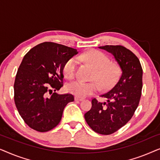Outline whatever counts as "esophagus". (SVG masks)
Returning a JSON list of instances; mask_svg holds the SVG:
<instances>
[{
	"label": "esophagus",
	"mask_w": 160,
	"mask_h": 160,
	"mask_svg": "<svg viewBox=\"0 0 160 160\" xmlns=\"http://www.w3.org/2000/svg\"><path fill=\"white\" fill-rule=\"evenodd\" d=\"M83 100H84V98H82L77 97V96H76V97H75V100H76V101H82Z\"/></svg>",
	"instance_id": "esophagus-1"
}]
</instances>
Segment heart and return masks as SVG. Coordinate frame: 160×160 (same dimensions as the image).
Masks as SVG:
<instances>
[{
	"label": "heart",
	"instance_id": "obj_1",
	"mask_svg": "<svg viewBox=\"0 0 160 160\" xmlns=\"http://www.w3.org/2000/svg\"><path fill=\"white\" fill-rule=\"evenodd\" d=\"M77 58L88 62L95 68L92 78L97 81L102 89L108 88L120 75L119 65L117 62H111L106 54L98 50H89L79 54ZM78 64V60L76 58H71L66 61L63 71L67 78L73 79L76 77ZM67 90L77 97L85 98L96 92L98 90V87L95 82L76 81L68 84Z\"/></svg>",
	"mask_w": 160,
	"mask_h": 160
}]
</instances>
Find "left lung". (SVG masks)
Returning a JSON list of instances; mask_svg holds the SVG:
<instances>
[{
  "label": "left lung",
  "instance_id": "obj_1",
  "mask_svg": "<svg viewBox=\"0 0 160 160\" xmlns=\"http://www.w3.org/2000/svg\"><path fill=\"white\" fill-rule=\"evenodd\" d=\"M114 57L122 69L121 76L111 90L100 95L106 102L92 100V108L84 114L87 123L95 132L111 135L132 117L141 96L143 69L134 53L120 45L100 47Z\"/></svg>",
  "mask_w": 160,
  "mask_h": 160
}]
</instances>
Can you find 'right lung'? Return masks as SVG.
Segmentation results:
<instances>
[{"instance_id": "right-lung-1", "label": "right lung", "mask_w": 160, "mask_h": 160, "mask_svg": "<svg viewBox=\"0 0 160 160\" xmlns=\"http://www.w3.org/2000/svg\"><path fill=\"white\" fill-rule=\"evenodd\" d=\"M77 50L53 42L32 48L24 57L15 78L14 102L24 122L33 130L47 132L62 119L71 94L53 92L63 86V67Z\"/></svg>"}]
</instances>
